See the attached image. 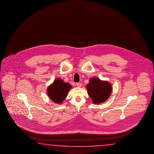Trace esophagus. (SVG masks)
Wrapping results in <instances>:
<instances>
[{"instance_id":"esophagus-1","label":"esophagus","mask_w":154,"mask_h":154,"mask_svg":"<svg viewBox=\"0 0 154 154\" xmlns=\"http://www.w3.org/2000/svg\"><path fill=\"white\" fill-rule=\"evenodd\" d=\"M76 85H77L79 88L81 87V83H79V82H77V83H76Z\"/></svg>"}]
</instances>
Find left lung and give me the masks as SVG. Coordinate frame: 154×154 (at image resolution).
Returning <instances> with one entry per match:
<instances>
[{"label":"left lung","mask_w":154,"mask_h":154,"mask_svg":"<svg viewBox=\"0 0 154 154\" xmlns=\"http://www.w3.org/2000/svg\"><path fill=\"white\" fill-rule=\"evenodd\" d=\"M86 88L89 96L95 104L104 102L112 91L111 84L106 81H102L97 78L90 79Z\"/></svg>","instance_id":"8db88e82"}]
</instances>
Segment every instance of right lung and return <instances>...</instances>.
<instances>
[{"mask_svg": "<svg viewBox=\"0 0 154 154\" xmlns=\"http://www.w3.org/2000/svg\"><path fill=\"white\" fill-rule=\"evenodd\" d=\"M71 85L65 83L62 79H56L47 89V93L50 99L55 103L60 104L67 97Z\"/></svg>", "mask_w": 154, "mask_h": 154, "instance_id": "add662e5", "label": "right lung"}]
</instances>
